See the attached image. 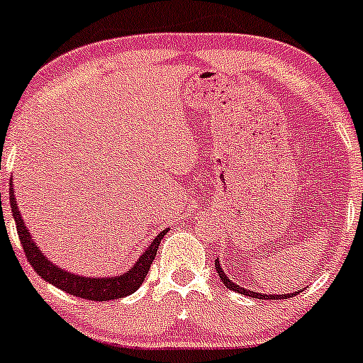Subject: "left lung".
Returning <instances> with one entry per match:
<instances>
[{"instance_id":"obj_1","label":"left lung","mask_w":363,"mask_h":363,"mask_svg":"<svg viewBox=\"0 0 363 363\" xmlns=\"http://www.w3.org/2000/svg\"><path fill=\"white\" fill-rule=\"evenodd\" d=\"M214 265H216V270H218L219 277H221V283L225 284V286L228 288V290L237 291V294H242V295H246V296H252V298H262V300H281V298H286V296H294V295L298 294V291H296V294H290V295H262V294H256V291H247L246 288H240L239 284L232 283V281H230L228 277H226V274L223 272V269H221V265H219L218 259H216Z\"/></svg>"}]
</instances>
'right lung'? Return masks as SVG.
<instances>
[{
    "mask_svg": "<svg viewBox=\"0 0 363 363\" xmlns=\"http://www.w3.org/2000/svg\"><path fill=\"white\" fill-rule=\"evenodd\" d=\"M12 184H10V208H12L13 219H16L17 233H19L21 244H23V250L26 252V258H28L29 265L35 269V272L42 277L47 283L54 284L60 290L67 291V294L73 296H80V298L86 300H96V302H104V300H113L121 298V296H126L133 291H137L138 288L144 283L145 276H147L149 269H151L152 262H155L156 251L161 239L164 237V233L168 230H163L158 237L151 242V246L147 247V251L138 258V262L135 263L133 269L128 270L126 274L117 277H100V279H91V277H80L75 274H69L67 270L60 269L54 263H50L49 259L43 256V252L35 246L33 242V237L29 235V230L24 226L23 218H21L19 207L16 203V196L12 193ZM1 205V200H0Z\"/></svg>",
    "mask_w": 363,
    "mask_h": 363,
    "instance_id": "1",
    "label": "right lung"
}]
</instances>
